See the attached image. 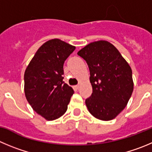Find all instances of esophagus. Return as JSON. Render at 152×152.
<instances>
[{
  "label": "esophagus",
  "instance_id": "1",
  "mask_svg": "<svg viewBox=\"0 0 152 152\" xmlns=\"http://www.w3.org/2000/svg\"><path fill=\"white\" fill-rule=\"evenodd\" d=\"M75 89H79V88H80V85H76V86H75Z\"/></svg>",
  "mask_w": 152,
  "mask_h": 152
}]
</instances>
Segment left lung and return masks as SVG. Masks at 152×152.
Wrapping results in <instances>:
<instances>
[{
    "label": "left lung",
    "mask_w": 152,
    "mask_h": 152,
    "mask_svg": "<svg viewBox=\"0 0 152 152\" xmlns=\"http://www.w3.org/2000/svg\"><path fill=\"white\" fill-rule=\"evenodd\" d=\"M86 61L92 93L86 99L89 112L102 121L115 118L134 90L132 70L118 49L105 40L93 42L77 52Z\"/></svg>",
    "instance_id": "8db88e82"
}]
</instances>
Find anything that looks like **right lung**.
I'll use <instances>...</instances> for the list:
<instances>
[{
    "label": "right lung",
    "instance_id": "right-lung-1",
    "mask_svg": "<svg viewBox=\"0 0 152 152\" xmlns=\"http://www.w3.org/2000/svg\"><path fill=\"white\" fill-rule=\"evenodd\" d=\"M75 46L59 39L45 42L24 72V93L34 111L48 121L66 112L74 90L63 81V64Z\"/></svg>",
    "mask_w": 152,
    "mask_h": 152
}]
</instances>
